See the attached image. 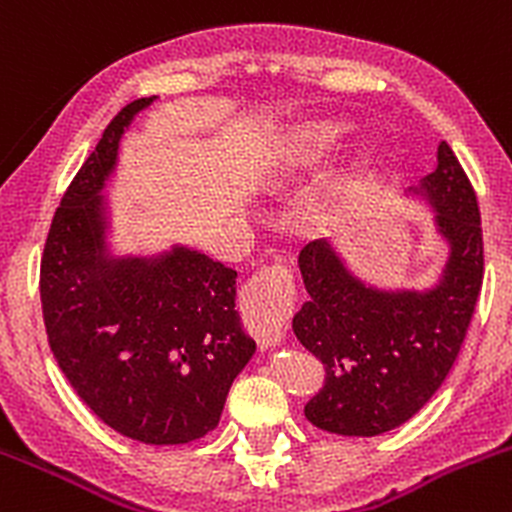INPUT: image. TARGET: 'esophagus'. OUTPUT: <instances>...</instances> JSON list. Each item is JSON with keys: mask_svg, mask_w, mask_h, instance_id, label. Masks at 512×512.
Instances as JSON below:
<instances>
[{"mask_svg": "<svg viewBox=\"0 0 512 512\" xmlns=\"http://www.w3.org/2000/svg\"><path fill=\"white\" fill-rule=\"evenodd\" d=\"M241 305H244L246 330L258 345H278L286 333V323L295 305L291 271L283 263L261 268L244 286Z\"/></svg>", "mask_w": 512, "mask_h": 512, "instance_id": "1", "label": "esophagus"}]
</instances>
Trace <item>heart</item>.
Here are the masks:
<instances>
[{
  "instance_id": "heart-1",
  "label": "heart",
  "mask_w": 512,
  "mask_h": 512,
  "mask_svg": "<svg viewBox=\"0 0 512 512\" xmlns=\"http://www.w3.org/2000/svg\"><path fill=\"white\" fill-rule=\"evenodd\" d=\"M337 138H340V128L337 125H313V128L300 130L293 138L283 142L276 150V155L266 162V167H263V182L268 187H283V184L298 182L300 177L313 172L315 167H320L328 160V155L337 145ZM367 172H370V162L362 160L352 170L350 179H347L345 189H342V197H350L365 182Z\"/></svg>"
}]
</instances>
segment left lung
<instances>
[{
	"instance_id": "left-lung-1",
	"label": "left lung",
	"mask_w": 512,
	"mask_h": 512,
	"mask_svg": "<svg viewBox=\"0 0 512 512\" xmlns=\"http://www.w3.org/2000/svg\"><path fill=\"white\" fill-rule=\"evenodd\" d=\"M436 170L409 192L436 212L449 244L441 278L426 291H384L357 278L328 241L298 256L310 298L293 333L325 367L305 419L340 436H377L429 402L461 352L483 283L478 199L453 150L441 142Z\"/></svg>"
}]
</instances>
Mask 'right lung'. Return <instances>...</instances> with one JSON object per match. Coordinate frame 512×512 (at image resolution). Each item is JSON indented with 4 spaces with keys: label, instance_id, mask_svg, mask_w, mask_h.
Segmentation results:
<instances>
[{
    "label": "right lung",
    "instance_id": "1",
    "mask_svg": "<svg viewBox=\"0 0 512 512\" xmlns=\"http://www.w3.org/2000/svg\"><path fill=\"white\" fill-rule=\"evenodd\" d=\"M125 105L68 184L41 256V310L61 372L103 424L150 446L219 424L256 342L241 328L236 271L187 246L110 256L103 189L135 115Z\"/></svg>",
    "mask_w": 512,
    "mask_h": 512
}]
</instances>
